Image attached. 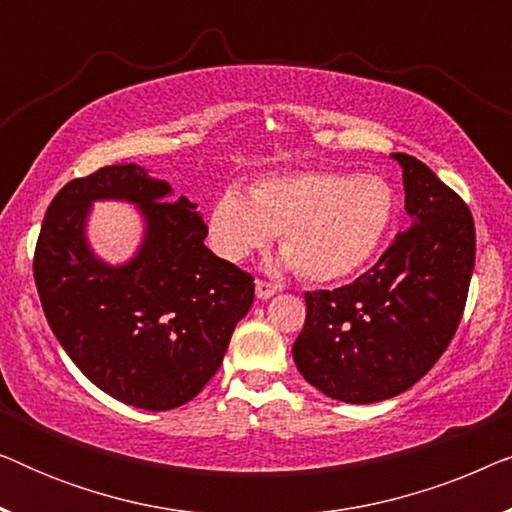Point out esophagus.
<instances>
[{
	"instance_id": "34e87169",
	"label": "esophagus",
	"mask_w": 512,
	"mask_h": 512,
	"mask_svg": "<svg viewBox=\"0 0 512 512\" xmlns=\"http://www.w3.org/2000/svg\"><path fill=\"white\" fill-rule=\"evenodd\" d=\"M277 293V286L275 284H270V282H265V279H256V296L261 298V300H268V298H272Z\"/></svg>"
}]
</instances>
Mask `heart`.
<instances>
[{
    "instance_id": "b5f03b06",
    "label": "heart",
    "mask_w": 512,
    "mask_h": 512,
    "mask_svg": "<svg viewBox=\"0 0 512 512\" xmlns=\"http://www.w3.org/2000/svg\"><path fill=\"white\" fill-rule=\"evenodd\" d=\"M396 198L380 174L310 170L256 181L249 200L221 193L209 212L216 254L242 263L279 235L293 268L312 282L354 275L377 254Z\"/></svg>"
}]
</instances>
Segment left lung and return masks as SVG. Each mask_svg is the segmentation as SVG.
Instances as JSON below:
<instances>
[{
	"instance_id": "obj_1",
	"label": "left lung",
	"mask_w": 512,
	"mask_h": 512,
	"mask_svg": "<svg viewBox=\"0 0 512 512\" xmlns=\"http://www.w3.org/2000/svg\"><path fill=\"white\" fill-rule=\"evenodd\" d=\"M403 167L410 228L373 268L333 291H307L293 361L312 387L342 403L394 398L429 373L464 314L475 265L466 202L422 160Z\"/></svg>"
}]
</instances>
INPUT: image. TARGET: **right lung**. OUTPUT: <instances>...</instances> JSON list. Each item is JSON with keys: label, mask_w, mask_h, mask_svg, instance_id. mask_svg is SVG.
Segmentation results:
<instances>
[{"label": "right lung", "mask_w": 512, "mask_h": 512, "mask_svg": "<svg viewBox=\"0 0 512 512\" xmlns=\"http://www.w3.org/2000/svg\"><path fill=\"white\" fill-rule=\"evenodd\" d=\"M144 167L109 165L55 195L34 251L48 326L83 375L116 401L172 410L198 396L254 303V277L205 247L184 195ZM97 199L137 204L145 240L125 266L100 262L85 221Z\"/></svg>", "instance_id": "add662e5"}]
</instances>
